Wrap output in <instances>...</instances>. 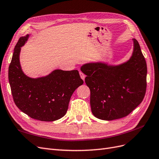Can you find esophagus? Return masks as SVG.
<instances>
[{
  "mask_svg": "<svg viewBox=\"0 0 159 159\" xmlns=\"http://www.w3.org/2000/svg\"><path fill=\"white\" fill-rule=\"evenodd\" d=\"M79 74H80V76L81 79H83V80H84V79H85V75H84L83 72H81V71H80V72H79Z\"/></svg>",
  "mask_w": 159,
  "mask_h": 159,
  "instance_id": "obj_1",
  "label": "esophagus"
}]
</instances>
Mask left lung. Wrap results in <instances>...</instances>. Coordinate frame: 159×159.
Segmentation results:
<instances>
[{
  "label": "left lung",
  "instance_id": "obj_1",
  "mask_svg": "<svg viewBox=\"0 0 159 159\" xmlns=\"http://www.w3.org/2000/svg\"><path fill=\"white\" fill-rule=\"evenodd\" d=\"M133 55L119 66L88 63L81 67L90 90L92 113L100 120H114L129 115L144 98L147 63L140 45L134 39Z\"/></svg>",
  "mask_w": 159,
  "mask_h": 159
}]
</instances>
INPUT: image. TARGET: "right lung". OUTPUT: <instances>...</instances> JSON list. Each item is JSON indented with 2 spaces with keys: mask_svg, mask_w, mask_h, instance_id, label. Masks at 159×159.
<instances>
[{
  "mask_svg": "<svg viewBox=\"0 0 159 159\" xmlns=\"http://www.w3.org/2000/svg\"><path fill=\"white\" fill-rule=\"evenodd\" d=\"M29 35L20 38L15 46L8 68V80L15 104L31 118L53 121L63 117L74 91L83 84L77 70H55L47 76L31 79L22 72L20 49Z\"/></svg>",
  "mask_w": 159,
  "mask_h": 159,
  "instance_id": "1",
  "label": "right lung"
}]
</instances>
